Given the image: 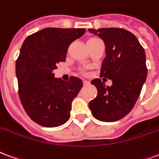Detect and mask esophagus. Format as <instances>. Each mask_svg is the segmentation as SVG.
Returning <instances> with one entry per match:
<instances>
[{"label": "esophagus", "instance_id": "34e87169", "mask_svg": "<svg viewBox=\"0 0 159 159\" xmlns=\"http://www.w3.org/2000/svg\"><path fill=\"white\" fill-rule=\"evenodd\" d=\"M83 83H84V85H88V84H90V81H88V80H83Z\"/></svg>", "mask_w": 159, "mask_h": 159}]
</instances>
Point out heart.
<instances>
[{
    "mask_svg": "<svg viewBox=\"0 0 159 159\" xmlns=\"http://www.w3.org/2000/svg\"><path fill=\"white\" fill-rule=\"evenodd\" d=\"M100 40V39H98V38H91V39H89L88 41H91V40Z\"/></svg>",
    "mask_w": 159,
    "mask_h": 159,
    "instance_id": "heart-1",
    "label": "heart"
}]
</instances>
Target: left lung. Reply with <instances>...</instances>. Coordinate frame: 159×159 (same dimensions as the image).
I'll use <instances>...</instances> for the list:
<instances>
[{
    "label": "left lung",
    "mask_w": 159,
    "mask_h": 159,
    "mask_svg": "<svg viewBox=\"0 0 159 159\" xmlns=\"http://www.w3.org/2000/svg\"><path fill=\"white\" fill-rule=\"evenodd\" d=\"M89 31L105 43L107 56L100 77L113 82L111 86H106L100 79L91 81L97 95L89 102V107L94 118L100 121H117L134 107L147 79L144 48L133 34L121 28L89 29Z\"/></svg>",
    "instance_id": "8db88e82"
}]
</instances>
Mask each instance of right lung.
I'll return each instance as SVG.
<instances>
[{
	"instance_id": "right-lung-1",
	"label": "right lung",
	"mask_w": 159,
	"mask_h": 159,
	"mask_svg": "<svg viewBox=\"0 0 159 159\" xmlns=\"http://www.w3.org/2000/svg\"><path fill=\"white\" fill-rule=\"evenodd\" d=\"M84 29L46 28L25 39L16 62L18 94L25 112L44 127H57L70 117L72 101L83 82L54 78L57 64L65 62L69 45L85 33Z\"/></svg>"
}]
</instances>
